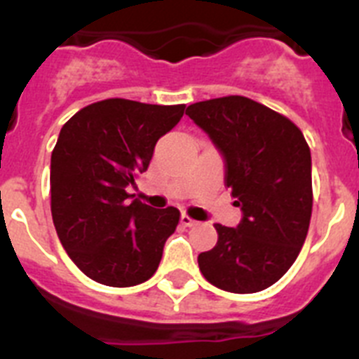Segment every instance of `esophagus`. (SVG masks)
Masks as SVG:
<instances>
[{"instance_id": "34e87169", "label": "esophagus", "mask_w": 359, "mask_h": 359, "mask_svg": "<svg viewBox=\"0 0 359 359\" xmlns=\"http://www.w3.org/2000/svg\"><path fill=\"white\" fill-rule=\"evenodd\" d=\"M182 224H183V226H194V224H198V221H194V219L190 217V215L183 214L182 215Z\"/></svg>"}]
</instances>
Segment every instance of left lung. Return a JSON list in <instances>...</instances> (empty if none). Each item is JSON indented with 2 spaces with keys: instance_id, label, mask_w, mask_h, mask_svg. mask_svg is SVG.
<instances>
[{
  "instance_id": "obj_1",
  "label": "left lung",
  "mask_w": 359,
  "mask_h": 359,
  "mask_svg": "<svg viewBox=\"0 0 359 359\" xmlns=\"http://www.w3.org/2000/svg\"><path fill=\"white\" fill-rule=\"evenodd\" d=\"M226 160L237 228L215 223L217 244L198 257L203 277L230 293H257L286 273L302 250L313 210L311 151L287 116L228 95L187 107Z\"/></svg>"
}]
</instances>
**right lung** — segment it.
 I'll return each mask as SVG.
<instances>
[{"label":"right lung","instance_id":"obj_1","mask_svg":"<svg viewBox=\"0 0 359 359\" xmlns=\"http://www.w3.org/2000/svg\"><path fill=\"white\" fill-rule=\"evenodd\" d=\"M183 111L185 104L106 98L62 126L50 167L52 217L66 253L91 280L129 287L158 269L180 210L129 201L126 189L147 170L158 138Z\"/></svg>","mask_w":359,"mask_h":359}]
</instances>
